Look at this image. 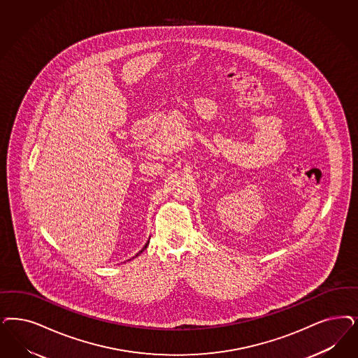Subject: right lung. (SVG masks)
I'll return each instance as SVG.
<instances>
[{
	"instance_id": "right-lung-1",
	"label": "right lung",
	"mask_w": 358,
	"mask_h": 358,
	"mask_svg": "<svg viewBox=\"0 0 358 358\" xmlns=\"http://www.w3.org/2000/svg\"><path fill=\"white\" fill-rule=\"evenodd\" d=\"M148 245H149V242H148V243H147V245H145V246L143 247V250H141V251H138V252H137V254H136V257H137V255H140V254H141V252H143V251H144V250H145V248H147V247H148Z\"/></svg>"
}]
</instances>
